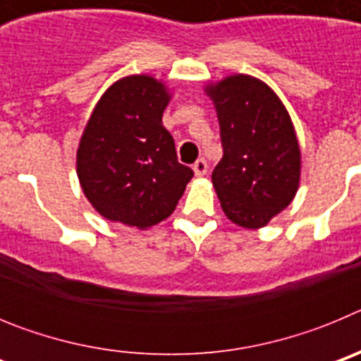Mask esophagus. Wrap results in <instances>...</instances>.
Instances as JSON below:
<instances>
[{"label":"esophagus","instance_id":"34e87169","mask_svg":"<svg viewBox=\"0 0 361 361\" xmlns=\"http://www.w3.org/2000/svg\"><path fill=\"white\" fill-rule=\"evenodd\" d=\"M193 171H195L197 177H204L206 171H208V162L204 161V159H199V161L193 164Z\"/></svg>","mask_w":361,"mask_h":361}]
</instances>
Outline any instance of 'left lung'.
Listing matches in <instances>:
<instances>
[{
    "label": "left lung",
    "instance_id": "obj_1",
    "mask_svg": "<svg viewBox=\"0 0 361 361\" xmlns=\"http://www.w3.org/2000/svg\"><path fill=\"white\" fill-rule=\"evenodd\" d=\"M224 155L212 180L231 222L258 229L286 209L300 183V146L288 110L264 81L235 73L206 86Z\"/></svg>",
    "mask_w": 361,
    "mask_h": 361
}]
</instances>
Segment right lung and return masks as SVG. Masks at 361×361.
<instances>
[{
    "label": "right lung",
    "mask_w": 361,
    "mask_h": 361,
    "mask_svg": "<svg viewBox=\"0 0 361 361\" xmlns=\"http://www.w3.org/2000/svg\"><path fill=\"white\" fill-rule=\"evenodd\" d=\"M171 94L152 75H128L101 95L78 148L82 193L99 215L146 229L168 219L193 177L162 126Z\"/></svg>",
    "instance_id": "right-lung-1"
}]
</instances>
